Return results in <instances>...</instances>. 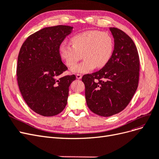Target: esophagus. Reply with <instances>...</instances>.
<instances>
[{"instance_id": "obj_1", "label": "esophagus", "mask_w": 159, "mask_h": 159, "mask_svg": "<svg viewBox=\"0 0 159 159\" xmlns=\"http://www.w3.org/2000/svg\"><path fill=\"white\" fill-rule=\"evenodd\" d=\"M81 77H82V75H81V74H76V78H77V79L80 80V79H81Z\"/></svg>"}]
</instances>
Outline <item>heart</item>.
I'll return each mask as SVG.
<instances>
[{
    "mask_svg": "<svg viewBox=\"0 0 159 159\" xmlns=\"http://www.w3.org/2000/svg\"><path fill=\"white\" fill-rule=\"evenodd\" d=\"M72 46L62 42L59 46V54L66 66L71 68L81 58L84 60L72 68L74 73L85 74L95 67L102 68L112 56L114 41L110 34L98 30H88L71 38Z\"/></svg>",
    "mask_w": 159,
    "mask_h": 159,
    "instance_id": "obj_1",
    "label": "heart"
}]
</instances>
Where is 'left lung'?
<instances>
[{
    "label": "left lung",
    "instance_id": "left-lung-1",
    "mask_svg": "<svg viewBox=\"0 0 159 159\" xmlns=\"http://www.w3.org/2000/svg\"><path fill=\"white\" fill-rule=\"evenodd\" d=\"M114 50L102 69L82 77L86 103L93 113L110 117L125 108L135 93L139 78V57L133 40L117 28H110Z\"/></svg>",
    "mask_w": 159,
    "mask_h": 159
}]
</instances>
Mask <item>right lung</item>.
Segmentation results:
<instances>
[{
    "instance_id": "obj_1",
    "label": "right lung",
    "mask_w": 159,
    "mask_h": 159,
    "mask_svg": "<svg viewBox=\"0 0 159 159\" xmlns=\"http://www.w3.org/2000/svg\"><path fill=\"white\" fill-rule=\"evenodd\" d=\"M73 27L44 28L27 38L19 52L17 81L24 100L44 117L61 113L68 102L69 87L75 75H60L68 70L59 54V46Z\"/></svg>"
}]
</instances>
